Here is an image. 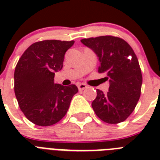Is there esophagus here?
Segmentation results:
<instances>
[{"mask_svg":"<svg viewBox=\"0 0 160 160\" xmlns=\"http://www.w3.org/2000/svg\"><path fill=\"white\" fill-rule=\"evenodd\" d=\"M86 88H87V85H85V84H83V83L78 84V89H79V90H83L86 89Z\"/></svg>","mask_w":160,"mask_h":160,"instance_id":"34e87169","label":"esophagus"}]
</instances>
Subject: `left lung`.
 Listing matches in <instances>:
<instances>
[{
  "instance_id": "8db88e82",
  "label": "left lung",
  "mask_w": 160,
  "mask_h": 160,
  "mask_svg": "<svg viewBox=\"0 0 160 160\" xmlns=\"http://www.w3.org/2000/svg\"><path fill=\"white\" fill-rule=\"evenodd\" d=\"M99 57V73H105L109 81L105 94L96 90L92 108L108 124L124 121L134 111L141 93L142 74L139 60L131 46L123 39L103 36L81 40Z\"/></svg>"
}]
</instances>
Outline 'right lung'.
<instances>
[{
  "label": "right lung",
  "mask_w": 160,
  "mask_h": 160,
  "mask_svg": "<svg viewBox=\"0 0 160 160\" xmlns=\"http://www.w3.org/2000/svg\"><path fill=\"white\" fill-rule=\"evenodd\" d=\"M75 41L46 40L32 44L17 62L14 89L25 116L39 126L56 124L67 113L78 92L75 85L54 83L55 72L63 67L65 52Z\"/></svg>",
  "instance_id": "add662e5"
}]
</instances>
